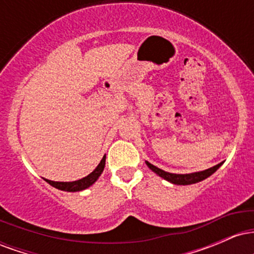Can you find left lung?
I'll use <instances>...</instances> for the list:
<instances>
[{
  "label": "left lung",
  "mask_w": 254,
  "mask_h": 254,
  "mask_svg": "<svg viewBox=\"0 0 254 254\" xmlns=\"http://www.w3.org/2000/svg\"><path fill=\"white\" fill-rule=\"evenodd\" d=\"M148 167L150 168L151 171L155 172L157 176H160L164 179L167 180L172 184H177V185H190V184H196L198 182H202V180L206 179L208 177H210L212 173H215L220 166L222 165V162L214 166V167L208 168V170L202 171V172H196V173H190V174H174V173H168V172H165L160 168H157L156 166L149 164V162H145Z\"/></svg>",
  "instance_id": "obj_1"
}]
</instances>
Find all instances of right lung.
<instances>
[{"instance_id":"1","label":"right lung","mask_w":254,"mask_h":254,"mask_svg":"<svg viewBox=\"0 0 254 254\" xmlns=\"http://www.w3.org/2000/svg\"><path fill=\"white\" fill-rule=\"evenodd\" d=\"M105 160H106V156H104L103 159H101L100 164L98 165V167L95 168V170L93 171L92 173L88 174L87 177L82 178V179L76 180V182L62 183V182H52V180H48V179H45V180H46V183H49L51 186H54V188L58 189V190L68 191V192L82 191V190H84V189L89 188L90 185H93V184L97 182V179L99 177H100V174L103 173V171H104Z\"/></svg>"}]
</instances>
